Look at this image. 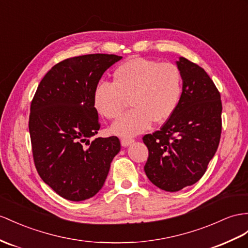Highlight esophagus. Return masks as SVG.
<instances>
[{
  "label": "esophagus",
  "mask_w": 248,
  "mask_h": 248,
  "mask_svg": "<svg viewBox=\"0 0 248 248\" xmlns=\"http://www.w3.org/2000/svg\"><path fill=\"white\" fill-rule=\"evenodd\" d=\"M132 142H134V139H133V138H129V137L122 138V144H123V147H128V145L131 144Z\"/></svg>",
  "instance_id": "esophagus-1"
}]
</instances>
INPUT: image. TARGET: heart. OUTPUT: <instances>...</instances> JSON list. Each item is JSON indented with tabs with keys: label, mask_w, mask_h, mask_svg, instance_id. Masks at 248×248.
<instances>
[{
	"label": "heart",
	"mask_w": 248,
	"mask_h": 248,
	"mask_svg": "<svg viewBox=\"0 0 248 248\" xmlns=\"http://www.w3.org/2000/svg\"><path fill=\"white\" fill-rule=\"evenodd\" d=\"M112 82L101 81L93 93L97 112L116 119L130 99L132 109L113 124L119 136H133L152 122L160 124L174 115L181 96L183 78L178 66L144 58H132L114 70Z\"/></svg>",
	"instance_id": "b5f03b06"
}]
</instances>
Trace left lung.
I'll list each match as a JSON object with an SVG mask.
<instances>
[{
    "label": "left lung",
    "mask_w": 248,
    "mask_h": 248,
    "mask_svg": "<svg viewBox=\"0 0 248 248\" xmlns=\"http://www.w3.org/2000/svg\"><path fill=\"white\" fill-rule=\"evenodd\" d=\"M177 66L183 78L180 104L160 130L142 137L149 150L145 175L167 192H178L201 179L222 130L221 96L212 78L185 58Z\"/></svg>",
    "instance_id": "1"
}]
</instances>
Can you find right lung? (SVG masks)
<instances>
[{
  "instance_id": "1",
  "label": "right lung",
  "mask_w": 248,
  "mask_h": 248,
  "mask_svg": "<svg viewBox=\"0 0 248 248\" xmlns=\"http://www.w3.org/2000/svg\"><path fill=\"white\" fill-rule=\"evenodd\" d=\"M122 56L87 54L63 60L41 80L31 101L29 133L35 169L62 198L82 201L103 187L118 137L95 138L100 128L93 93Z\"/></svg>"
}]
</instances>
